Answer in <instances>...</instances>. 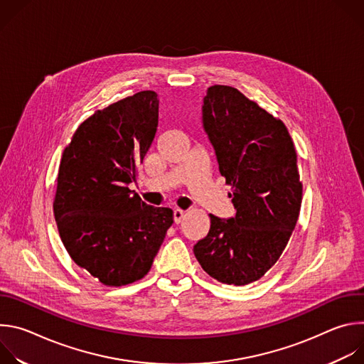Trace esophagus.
I'll return each mask as SVG.
<instances>
[{
  "instance_id": "esophagus-1",
  "label": "esophagus",
  "mask_w": 364,
  "mask_h": 364,
  "mask_svg": "<svg viewBox=\"0 0 364 364\" xmlns=\"http://www.w3.org/2000/svg\"><path fill=\"white\" fill-rule=\"evenodd\" d=\"M173 216H174V223L178 225V223L183 220V218H184V210L176 209V210L173 212Z\"/></svg>"
}]
</instances>
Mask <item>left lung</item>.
Returning <instances> with one entry per match:
<instances>
[{
  "label": "left lung",
  "instance_id": "1",
  "mask_svg": "<svg viewBox=\"0 0 364 364\" xmlns=\"http://www.w3.org/2000/svg\"><path fill=\"white\" fill-rule=\"evenodd\" d=\"M203 102V127L236 215H209L210 230L193 250L212 278L247 285L277 264L296 225L302 200L296 152L284 122L237 89L210 86Z\"/></svg>",
  "mask_w": 364,
  "mask_h": 364
}]
</instances>
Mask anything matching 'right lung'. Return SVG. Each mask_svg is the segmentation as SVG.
<instances>
[{
	"label": "right lung",
	"mask_w": 364,
	"mask_h": 364,
	"mask_svg": "<svg viewBox=\"0 0 364 364\" xmlns=\"http://www.w3.org/2000/svg\"><path fill=\"white\" fill-rule=\"evenodd\" d=\"M159 97L142 90L83 121L65 148L53 212L76 265L103 285L144 278L173 225V210L144 203L136 181L159 127Z\"/></svg>",
	"instance_id": "1"
}]
</instances>
